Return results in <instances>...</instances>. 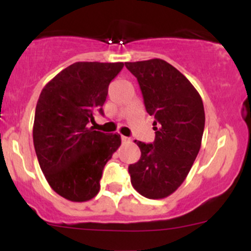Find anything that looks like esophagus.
Segmentation results:
<instances>
[{
	"label": "esophagus",
	"instance_id": "34e87169",
	"mask_svg": "<svg viewBox=\"0 0 251 251\" xmlns=\"http://www.w3.org/2000/svg\"><path fill=\"white\" fill-rule=\"evenodd\" d=\"M121 141H123L124 143H130V142H131V138L125 137V136H121Z\"/></svg>",
	"mask_w": 251,
	"mask_h": 251
}]
</instances>
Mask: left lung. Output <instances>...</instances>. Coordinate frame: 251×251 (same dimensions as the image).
Returning <instances> with one entry per match:
<instances>
[{
    "mask_svg": "<svg viewBox=\"0 0 251 251\" xmlns=\"http://www.w3.org/2000/svg\"><path fill=\"white\" fill-rule=\"evenodd\" d=\"M125 67L137 78L147 113L155 119L153 143L135 141L141 158L128 166L131 183L146 198H166L183 183L199 153L203 100L188 78L165 60L155 58Z\"/></svg>",
    "mask_w": 251,
    "mask_h": 251,
    "instance_id": "8db88e82",
    "label": "left lung"
}]
</instances>
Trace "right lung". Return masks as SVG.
Listing matches in <instances>:
<instances>
[{"label": "right lung", "instance_id": "right-lung-1", "mask_svg": "<svg viewBox=\"0 0 251 251\" xmlns=\"http://www.w3.org/2000/svg\"><path fill=\"white\" fill-rule=\"evenodd\" d=\"M124 63L77 62L55 75L41 91L35 110L34 147L53 191L70 201L97 196L103 169L121 138L96 131L108 86Z\"/></svg>", "mask_w": 251, "mask_h": 251}]
</instances>
